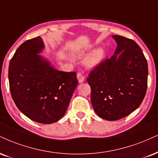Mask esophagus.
Instances as JSON below:
<instances>
[{
	"label": "esophagus",
	"instance_id": "esophagus-1",
	"mask_svg": "<svg viewBox=\"0 0 158 158\" xmlns=\"http://www.w3.org/2000/svg\"><path fill=\"white\" fill-rule=\"evenodd\" d=\"M77 79L78 81H79V83L83 82L85 80V77L83 76V74L81 73V72H78L77 73Z\"/></svg>",
	"mask_w": 158,
	"mask_h": 158
}]
</instances>
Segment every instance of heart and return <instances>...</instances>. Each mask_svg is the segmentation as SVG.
I'll list each match as a JSON object with an SVG mask.
<instances>
[{"instance_id":"1","label":"heart","mask_w":158,"mask_h":158,"mask_svg":"<svg viewBox=\"0 0 158 158\" xmlns=\"http://www.w3.org/2000/svg\"><path fill=\"white\" fill-rule=\"evenodd\" d=\"M85 53L81 52L79 55L80 56H84ZM104 57V51L102 48H97L90 53L85 59V63L87 68H94L99 64Z\"/></svg>"}]
</instances>
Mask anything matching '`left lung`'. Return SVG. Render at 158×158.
<instances>
[{
	"label": "left lung",
	"instance_id": "8db88e82",
	"mask_svg": "<svg viewBox=\"0 0 158 158\" xmlns=\"http://www.w3.org/2000/svg\"><path fill=\"white\" fill-rule=\"evenodd\" d=\"M117 43L115 54L96 66L87 79L91 103L98 116L116 121L140 105L147 89L148 64L139 45L122 36H112Z\"/></svg>",
	"mask_w": 158,
	"mask_h": 158
}]
</instances>
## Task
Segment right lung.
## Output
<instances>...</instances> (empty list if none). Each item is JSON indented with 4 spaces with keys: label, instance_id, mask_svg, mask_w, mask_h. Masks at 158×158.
I'll return each mask as SVG.
<instances>
[{
    "label": "right lung",
    "instance_id": "add662e5",
    "mask_svg": "<svg viewBox=\"0 0 158 158\" xmlns=\"http://www.w3.org/2000/svg\"><path fill=\"white\" fill-rule=\"evenodd\" d=\"M43 48L40 37L20 45L9 62V81L18 109L32 121L49 124L64 115L78 80L76 72L57 71L38 54Z\"/></svg>",
    "mask_w": 158,
    "mask_h": 158
}]
</instances>
